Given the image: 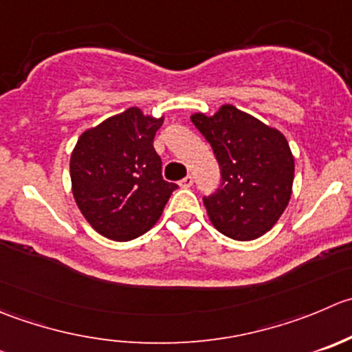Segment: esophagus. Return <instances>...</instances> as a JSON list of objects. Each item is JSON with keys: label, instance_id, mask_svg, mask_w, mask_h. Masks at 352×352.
<instances>
[{"label": "esophagus", "instance_id": "esophagus-1", "mask_svg": "<svg viewBox=\"0 0 352 352\" xmlns=\"http://www.w3.org/2000/svg\"><path fill=\"white\" fill-rule=\"evenodd\" d=\"M192 184H194L192 175H187V177H184L182 180H180L179 186L182 187V189H189V187H192Z\"/></svg>", "mask_w": 352, "mask_h": 352}]
</instances>
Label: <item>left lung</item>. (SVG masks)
Here are the masks:
<instances>
[{
    "label": "left lung",
    "instance_id": "left-lung-1",
    "mask_svg": "<svg viewBox=\"0 0 352 352\" xmlns=\"http://www.w3.org/2000/svg\"><path fill=\"white\" fill-rule=\"evenodd\" d=\"M190 120L220 165V187L203 197L213 227L235 241L267 234L292 194L294 156L287 139L232 104L211 117L194 113Z\"/></svg>",
    "mask_w": 352,
    "mask_h": 352
}]
</instances>
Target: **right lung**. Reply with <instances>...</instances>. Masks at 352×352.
Masks as SVG:
<instances>
[{"label":"right lung","mask_w":352,"mask_h":352,"mask_svg":"<svg viewBox=\"0 0 352 352\" xmlns=\"http://www.w3.org/2000/svg\"><path fill=\"white\" fill-rule=\"evenodd\" d=\"M162 124L163 117L129 108L85 131L72 151L75 203L91 227L111 241L146 234L177 189L163 180L162 158L153 146Z\"/></svg>","instance_id":"1"}]
</instances>
